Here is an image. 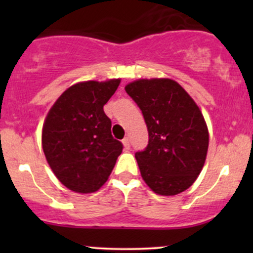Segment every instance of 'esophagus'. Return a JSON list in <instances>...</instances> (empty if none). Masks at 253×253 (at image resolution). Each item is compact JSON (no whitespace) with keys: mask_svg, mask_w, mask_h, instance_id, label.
I'll list each match as a JSON object with an SVG mask.
<instances>
[{"mask_svg":"<svg viewBox=\"0 0 253 253\" xmlns=\"http://www.w3.org/2000/svg\"><path fill=\"white\" fill-rule=\"evenodd\" d=\"M123 144H124L125 149H126V150H128V149H129V147H130V144H129V139H128V136H126V138H124Z\"/></svg>","mask_w":253,"mask_h":253,"instance_id":"34e87169","label":"esophagus"}]
</instances>
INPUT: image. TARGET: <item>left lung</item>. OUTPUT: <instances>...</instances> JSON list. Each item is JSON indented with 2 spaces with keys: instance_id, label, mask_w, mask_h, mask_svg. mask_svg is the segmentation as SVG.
Returning a JSON list of instances; mask_svg holds the SVG:
<instances>
[{
  "instance_id": "left-lung-1",
  "label": "left lung",
  "mask_w": 253,
  "mask_h": 253,
  "mask_svg": "<svg viewBox=\"0 0 253 253\" xmlns=\"http://www.w3.org/2000/svg\"><path fill=\"white\" fill-rule=\"evenodd\" d=\"M125 90L140 108L149 130V144L135 153L145 183L164 196L187 190L201 172L210 143L201 110L169 78L138 80Z\"/></svg>"
}]
</instances>
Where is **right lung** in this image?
I'll return each instance as SVG.
<instances>
[{
  "label": "right lung",
  "instance_id": "right-lung-1",
  "mask_svg": "<svg viewBox=\"0 0 253 253\" xmlns=\"http://www.w3.org/2000/svg\"><path fill=\"white\" fill-rule=\"evenodd\" d=\"M119 84L120 80L75 84L60 95L45 119L42 141L46 161L72 191L100 189L123 152L103 110Z\"/></svg>",
  "mask_w": 253,
  "mask_h": 253
}]
</instances>
